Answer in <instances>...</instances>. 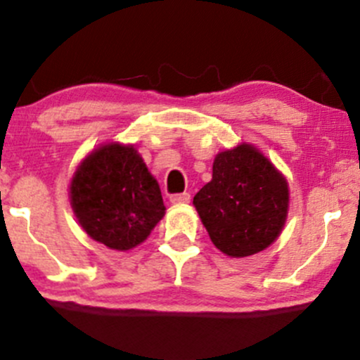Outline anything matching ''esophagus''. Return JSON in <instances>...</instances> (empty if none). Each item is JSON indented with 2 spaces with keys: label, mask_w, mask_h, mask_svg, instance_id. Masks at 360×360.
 Returning a JSON list of instances; mask_svg holds the SVG:
<instances>
[{
  "label": "esophagus",
  "mask_w": 360,
  "mask_h": 360,
  "mask_svg": "<svg viewBox=\"0 0 360 360\" xmlns=\"http://www.w3.org/2000/svg\"><path fill=\"white\" fill-rule=\"evenodd\" d=\"M169 202L175 204V206H180V204H188L191 202V194L184 192V194H173L169 197Z\"/></svg>",
  "instance_id": "1"
}]
</instances>
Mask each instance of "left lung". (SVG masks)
I'll list each match as a JSON object with an SVG mask.
<instances>
[{
    "label": "left lung",
    "mask_w": 360,
    "mask_h": 360,
    "mask_svg": "<svg viewBox=\"0 0 360 360\" xmlns=\"http://www.w3.org/2000/svg\"><path fill=\"white\" fill-rule=\"evenodd\" d=\"M288 204L283 173L247 142L216 154L211 181L194 197L211 242L230 257L268 249L283 230Z\"/></svg>",
    "instance_id": "obj_1"
}]
</instances>
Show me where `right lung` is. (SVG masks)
Wrapping results in <instances>:
<instances>
[{"mask_svg": "<svg viewBox=\"0 0 360 360\" xmlns=\"http://www.w3.org/2000/svg\"><path fill=\"white\" fill-rule=\"evenodd\" d=\"M68 195L89 237L120 252L141 245L166 212L158 180L132 144L92 149L77 166Z\"/></svg>", "mask_w": 360, "mask_h": 360, "instance_id": "obj_1", "label": "right lung"}]
</instances>
